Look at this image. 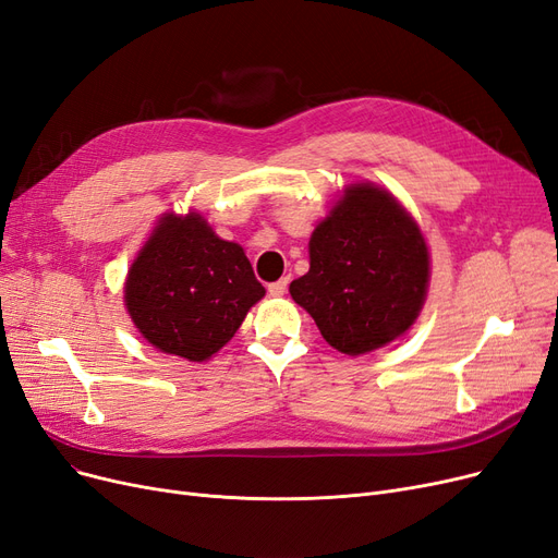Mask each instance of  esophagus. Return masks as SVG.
Returning a JSON list of instances; mask_svg holds the SVG:
<instances>
[{
	"instance_id": "1",
	"label": "esophagus",
	"mask_w": 558,
	"mask_h": 558,
	"mask_svg": "<svg viewBox=\"0 0 558 558\" xmlns=\"http://www.w3.org/2000/svg\"><path fill=\"white\" fill-rule=\"evenodd\" d=\"M287 284H290V276H284L278 282L268 284V294H271V296H282L287 292Z\"/></svg>"
}]
</instances>
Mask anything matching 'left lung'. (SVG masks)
<instances>
[{"label": "left lung", "mask_w": 558, "mask_h": 558, "mask_svg": "<svg viewBox=\"0 0 558 558\" xmlns=\"http://www.w3.org/2000/svg\"><path fill=\"white\" fill-rule=\"evenodd\" d=\"M429 253L416 220L375 183H352L311 236V271L290 284L324 340L361 356L407 333L423 311Z\"/></svg>", "instance_id": "8db88e82"}]
</instances>
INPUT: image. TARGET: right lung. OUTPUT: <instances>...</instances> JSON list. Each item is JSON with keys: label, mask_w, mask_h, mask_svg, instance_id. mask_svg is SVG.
Masks as SVG:
<instances>
[{"label": "right lung", "mask_w": 558, "mask_h": 558, "mask_svg": "<svg viewBox=\"0 0 558 558\" xmlns=\"http://www.w3.org/2000/svg\"><path fill=\"white\" fill-rule=\"evenodd\" d=\"M264 294L243 247L220 239L195 211L158 220L123 287L142 338L197 363L232 340Z\"/></svg>", "instance_id": "right-lung-1"}]
</instances>
